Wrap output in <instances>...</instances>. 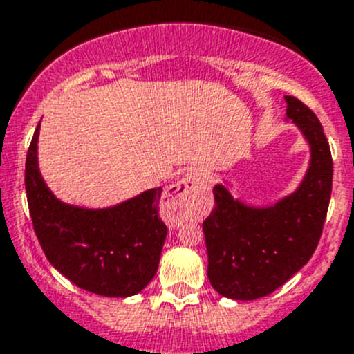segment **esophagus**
I'll use <instances>...</instances> for the list:
<instances>
[{"mask_svg": "<svg viewBox=\"0 0 354 354\" xmlns=\"http://www.w3.org/2000/svg\"><path fill=\"white\" fill-rule=\"evenodd\" d=\"M207 181L201 174L190 173L181 181L174 183L169 192L164 196V206L169 211H178L183 204L190 203L196 197L203 196L207 190Z\"/></svg>", "mask_w": 354, "mask_h": 354, "instance_id": "1", "label": "esophagus"}]
</instances>
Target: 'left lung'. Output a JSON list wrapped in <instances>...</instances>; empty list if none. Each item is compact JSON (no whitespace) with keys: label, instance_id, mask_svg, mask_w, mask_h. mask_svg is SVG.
Returning <instances> with one entry per match:
<instances>
[{"label":"left lung","instance_id":"1","mask_svg":"<svg viewBox=\"0 0 354 354\" xmlns=\"http://www.w3.org/2000/svg\"><path fill=\"white\" fill-rule=\"evenodd\" d=\"M286 115L311 145V167L295 194L266 209L234 201L213 188L214 207L203 222L207 277L220 295L255 300L285 285L315 253L332 194L333 162L318 117L293 95Z\"/></svg>","mask_w":354,"mask_h":354}]
</instances>
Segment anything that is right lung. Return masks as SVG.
I'll return each instance as SVG.
<instances>
[{
  "label": "right lung",
  "mask_w": 354,
  "mask_h": 354,
  "mask_svg": "<svg viewBox=\"0 0 354 354\" xmlns=\"http://www.w3.org/2000/svg\"><path fill=\"white\" fill-rule=\"evenodd\" d=\"M39 124L26 157V196L48 262L82 290L102 297L140 293L155 276L167 227L158 216L162 188L108 209H82L55 199L36 160Z\"/></svg>",
  "instance_id": "right-lung-1"
}]
</instances>
